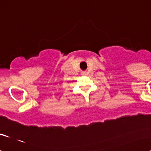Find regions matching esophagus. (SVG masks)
<instances>
[{
    "label": "esophagus",
    "mask_w": 151,
    "mask_h": 151,
    "mask_svg": "<svg viewBox=\"0 0 151 151\" xmlns=\"http://www.w3.org/2000/svg\"><path fill=\"white\" fill-rule=\"evenodd\" d=\"M82 75H83V76L86 75V71H82Z\"/></svg>",
    "instance_id": "obj_1"
}]
</instances>
